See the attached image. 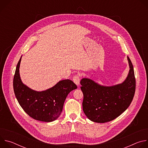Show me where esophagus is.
Wrapping results in <instances>:
<instances>
[{
  "instance_id": "esophagus-1",
  "label": "esophagus",
  "mask_w": 148,
  "mask_h": 148,
  "mask_svg": "<svg viewBox=\"0 0 148 148\" xmlns=\"http://www.w3.org/2000/svg\"><path fill=\"white\" fill-rule=\"evenodd\" d=\"M73 81L76 84L77 86H78L79 85V82H80V77H79V75L77 74L74 76L73 77Z\"/></svg>"
}]
</instances>
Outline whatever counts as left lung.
<instances>
[{
  "label": "left lung",
  "mask_w": 148,
  "mask_h": 148,
  "mask_svg": "<svg viewBox=\"0 0 148 148\" xmlns=\"http://www.w3.org/2000/svg\"><path fill=\"white\" fill-rule=\"evenodd\" d=\"M127 58L130 69L121 84L103 86L88 78L81 80L84 95L82 109L90 120L98 123L110 122L129 107L135 95L136 80L132 62Z\"/></svg>",
  "instance_id": "left-lung-1"
}]
</instances>
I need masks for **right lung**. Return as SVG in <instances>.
I'll list each match as a JSON object with an SVG mask.
<instances>
[{
	"mask_svg": "<svg viewBox=\"0 0 148 148\" xmlns=\"http://www.w3.org/2000/svg\"><path fill=\"white\" fill-rule=\"evenodd\" d=\"M20 57L16 66L13 78V90L20 105L32 118L52 122L60 115L68 94L77 88L70 79L60 81L53 87L42 91H36L22 82L19 74Z\"/></svg>",
	"mask_w": 148,
	"mask_h": 148,
	"instance_id": "obj_1",
	"label": "right lung"
}]
</instances>
